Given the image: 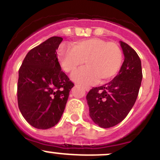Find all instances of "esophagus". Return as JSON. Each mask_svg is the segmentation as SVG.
Here are the masks:
<instances>
[{
  "mask_svg": "<svg viewBox=\"0 0 160 160\" xmlns=\"http://www.w3.org/2000/svg\"><path fill=\"white\" fill-rule=\"evenodd\" d=\"M84 89L86 90L87 91H90V89H91V88H90V87H84Z\"/></svg>",
  "mask_w": 160,
  "mask_h": 160,
  "instance_id": "34e87169",
  "label": "esophagus"
}]
</instances>
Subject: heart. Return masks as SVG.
Segmentation results:
<instances>
[{"label": "heart", "mask_w": 160, "mask_h": 160, "mask_svg": "<svg viewBox=\"0 0 160 160\" xmlns=\"http://www.w3.org/2000/svg\"><path fill=\"white\" fill-rule=\"evenodd\" d=\"M58 60L66 72H73L86 62L87 67L72 75V80L83 84L101 83L112 78L120 69L123 55L115 42L103 39L90 38L76 43L73 48L62 45Z\"/></svg>", "instance_id": "1"}]
</instances>
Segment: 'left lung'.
Wrapping results in <instances>:
<instances>
[{
    "mask_svg": "<svg viewBox=\"0 0 160 160\" xmlns=\"http://www.w3.org/2000/svg\"><path fill=\"white\" fill-rule=\"evenodd\" d=\"M120 46L124 61L119 74L87 94L90 116L103 128L116 126L126 118L137 100L142 83V62L137 52L123 41Z\"/></svg>",
    "mask_w": 160,
    "mask_h": 160,
    "instance_id": "1",
    "label": "left lung"
}]
</instances>
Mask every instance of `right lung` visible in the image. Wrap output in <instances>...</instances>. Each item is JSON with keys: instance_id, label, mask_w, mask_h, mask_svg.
Masks as SVG:
<instances>
[{"instance_id": "right-lung-1", "label": "right lung", "mask_w": 160, "mask_h": 160, "mask_svg": "<svg viewBox=\"0 0 160 160\" xmlns=\"http://www.w3.org/2000/svg\"><path fill=\"white\" fill-rule=\"evenodd\" d=\"M62 40L50 37L31 49L18 70V108L26 121L37 129H48L58 123L74 86L62 71L57 56Z\"/></svg>"}]
</instances>
